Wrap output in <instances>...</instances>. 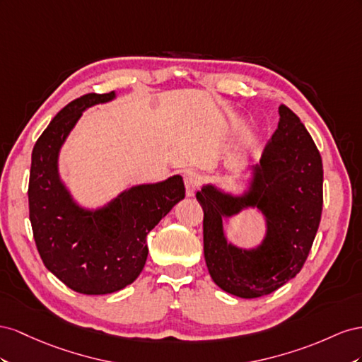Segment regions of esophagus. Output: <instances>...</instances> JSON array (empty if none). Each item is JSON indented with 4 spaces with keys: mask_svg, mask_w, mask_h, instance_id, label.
I'll use <instances>...</instances> for the list:
<instances>
[{
    "mask_svg": "<svg viewBox=\"0 0 362 362\" xmlns=\"http://www.w3.org/2000/svg\"><path fill=\"white\" fill-rule=\"evenodd\" d=\"M183 182H185V187H187V194L191 197V195H194L199 188L200 174L195 171H187L183 174Z\"/></svg>",
    "mask_w": 362,
    "mask_h": 362,
    "instance_id": "obj_1",
    "label": "esophagus"
}]
</instances>
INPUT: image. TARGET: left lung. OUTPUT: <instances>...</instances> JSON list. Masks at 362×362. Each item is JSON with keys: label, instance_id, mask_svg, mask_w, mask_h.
Masks as SVG:
<instances>
[{"label": "left lung", "instance_id": "1", "mask_svg": "<svg viewBox=\"0 0 362 362\" xmlns=\"http://www.w3.org/2000/svg\"><path fill=\"white\" fill-rule=\"evenodd\" d=\"M204 261L223 291L256 298L276 291L302 270L318 230L323 206V163L303 124L286 106L259 163L247 168L240 191L203 183ZM255 210L264 221L263 240L250 247L226 238L222 221Z\"/></svg>", "mask_w": 362, "mask_h": 362}]
</instances>
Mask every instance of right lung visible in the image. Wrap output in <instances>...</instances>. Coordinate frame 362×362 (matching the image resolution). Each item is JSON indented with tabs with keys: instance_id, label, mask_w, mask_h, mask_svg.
I'll use <instances>...</instances> for the list:
<instances>
[{
	"instance_id": "right-lung-1",
	"label": "right lung",
	"mask_w": 362,
	"mask_h": 362,
	"mask_svg": "<svg viewBox=\"0 0 362 362\" xmlns=\"http://www.w3.org/2000/svg\"><path fill=\"white\" fill-rule=\"evenodd\" d=\"M117 92L88 94L62 109L35 144L30 170V221L45 267L71 290L101 296L122 290L141 274L147 235L185 199L182 175L133 185L98 206H85L62 179L59 160L71 132L89 107Z\"/></svg>"
}]
</instances>
